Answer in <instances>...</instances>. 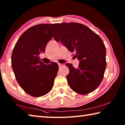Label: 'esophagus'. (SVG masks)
<instances>
[{"label": "esophagus", "instance_id": "esophagus-1", "mask_svg": "<svg viewBox=\"0 0 125 125\" xmlns=\"http://www.w3.org/2000/svg\"><path fill=\"white\" fill-rule=\"evenodd\" d=\"M58 64L59 66H61V65H62V64H61V63H58Z\"/></svg>", "mask_w": 125, "mask_h": 125}]
</instances>
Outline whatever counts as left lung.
<instances>
[{"instance_id":"8db88e82","label":"left lung","mask_w":125,"mask_h":125,"mask_svg":"<svg viewBox=\"0 0 125 125\" xmlns=\"http://www.w3.org/2000/svg\"><path fill=\"white\" fill-rule=\"evenodd\" d=\"M54 39L60 41L80 61L78 68L67 63L66 76L70 88L80 94H87L98 87L106 67V47L101 37L86 25L63 23L56 28Z\"/></svg>"}]
</instances>
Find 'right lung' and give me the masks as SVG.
I'll list each match as a JSON object with an SVG mask.
<instances>
[{
  "instance_id": "right-lung-1",
  "label": "right lung",
  "mask_w": 125,
  "mask_h": 125,
  "mask_svg": "<svg viewBox=\"0 0 125 125\" xmlns=\"http://www.w3.org/2000/svg\"><path fill=\"white\" fill-rule=\"evenodd\" d=\"M58 24H41L24 32L11 54V66L21 88L31 96L38 97L52 90L58 71L57 63L45 64L39 54L44 52Z\"/></svg>"
}]
</instances>
